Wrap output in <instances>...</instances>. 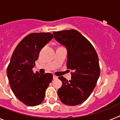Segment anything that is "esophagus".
<instances>
[{"label": "esophagus", "instance_id": "34e87169", "mask_svg": "<svg viewBox=\"0 0 120 120\" xmlns=\"http://www.w3.org/2000/svg\"><path fill=\"white\" fill-rule=\"evenodd\" d=\"M58 79V77L56 75H53V79H54V80H55V79Z\"/></svg>", "mask_w": 120, "mask_h": 120}]
</instances>
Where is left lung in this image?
<instances>
[{
	"mask_svg": "<svg viewBox=\"0 0 120 120\" xmlns=\"http://www.w3.org/2000/svg\"><path fill=\"white\" fill-rule=\"evenodd\" d=\"M55 40L64 46L68 51L67 68L74 72L68 81L59 79L62 86L57 94L63 104L76 106L83 103L95 87L100 74L99 60L92 45L75 30L53 32Z\"/></svg>",
	"mask_w": 120,
	"mask_h": 120,
	"instance_id": "8db88e82",
	"label": "left lung"
}]
</instances>
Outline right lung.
Wrapping results in <instances>:
<instances>
[{"label":"right lung","mask_w":120,"mask_h":120,"mask_svg":"<svg viewBox=\"0 0 120 120\" xmlns=\"http://www.w3.org/2000/svg\"><path fill=\"white\" fill-rule=\"evenodd\" d=\"M53 38L49 33H31L20 41L7 68V76L13 93L25 105L35 106L43 102L46 89L52 82L50 73H34L33 68L41 49Z\"/></svg>","instance_id":"1"}]
</instances>
